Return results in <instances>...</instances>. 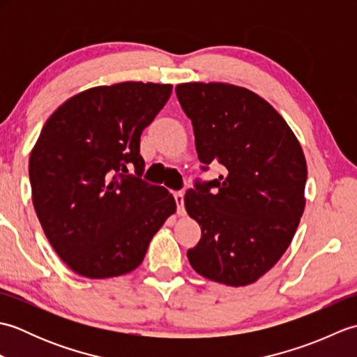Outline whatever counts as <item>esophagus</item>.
I'll return each mask as SVG.
<instances>
[{
  "instance_id": "34e87169",
  "label": "esophagus",
  "mask_w": 357,
  "mask_h": 357,
  "mask_svg": "<svg viewBox=\"0 0 357 357\" xmlns=\"http://www.w3.org/2000/svg\"><path fill=\"white\" fill-rule=\"evenodd\" d=\"M174 199H176V210L179 216H185V208H184V193L178 192L174 193Z\"/></svg>"
}]
</instances>
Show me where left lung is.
Returning <instances> with one entry per match:
<instances>
[{
	"label": "left lung",
	"instance_id": "1",
	"mask_svg": "<svg viewBox=\"0 0 357 357\" xmlns=\"http://www.w3.org/2000/svg\"><path fill=\"white\" fill-rule=\"evenodd\" d=\"M176 96L192 119L199 161L225 167L219 179L185 193L187 213L201 227L188 261L215 282L253 284L298 230L305 208L304 150L279 112L245 87L183 82Z\"/></svg>",
	"mask_w": 357,
	"mask_h": 357
}]
</instances>
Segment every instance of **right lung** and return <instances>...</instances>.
<instances>
[{"instance_id":"obj_1","label":"right lung","mask_w":357,"mask_h":357,"mask_svg":"<svg viewBox=\"0 0 357 357\" xmlns=\"http://www.w3.org/2000/svg\"><path fill=\"white\" fill-rule=\"evenodd\" d=\"M172 84L124 81L69 98L30 151L32 202L56 255L78 275L107 279L138 268L176 211L169 190L141 181L139 138ZM135 167L136 177L126 175Z\"/></svg>"}]
</instances>
